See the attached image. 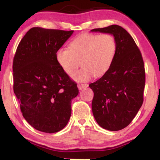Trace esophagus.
<instances>
[{"mask_svg":"<svg viewBox=\"0 0 160 160\" xmlns=\"http://www.w3.org/2000/svg\"><path fill=\"white\" fill-rule=\"evenodd\" d=\"M88 84H85V83H78V88L80 90H82V89L88 88Z\"/></svg>","mask_w":160,"mask_h":160,"instance_id":"34e87169","label":"esophagus"}]
</instances>
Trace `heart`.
Instances as JSON below:
<instances>
[{
    "mask_svg": "<svg viewBox=\"0 0 160 160\" xmlns=\"http://www.w3.org/2000/svg\"><path fill=\"white\" fill-rule=\"evenodd\" d=\"M117 51V42L111 34L85 33L78 36L69 44V49L61 48L56 60L62 70L72 75L77 82H85L93 76L104 75L112 67Z\"/></svg>",
    "mask_w": 160,
    "mask_h": 160,
    "instance_id": "1",
    "label": "heart"
}]
</instances>
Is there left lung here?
Here are the masks:
<instances>
[{"label":"left lung","mask_w":160,"mask_h":160,"mask_svg":"<svg viewBox=\"0 0 160 160\" xmlns=\"http://www.w3.org/2000/svg\"><path fill=\"white\" fill-rule=\"evenodd\" d=\"M113 35L117 42L116 57L110 69L89 85L94 92L92 109L102 128L120 131L131 123L143 102L145 65L135 41L125 29L113 25L92 29Z\"/></svg>","instance_id":"left-lung-1"}]
</instances>
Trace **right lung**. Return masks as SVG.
Listing matches in <instances>:
<instances>
[{"mask_svg": "<svg viewBox=\"0 0 160 160\" xmlns=\"http://www.w3.org/2000/svg\"><path fill=\"white\" fill-rule=\"evenodd\" d=\"M73 31L31 28L13 58V90L23 117L38 131H60L71 116L79 90L56 60V52Z\"/></svg>", "mask_w": 160, "mask_h": 160, "instance_id": "add662e5", "label": "right lung"}]
</instances>
